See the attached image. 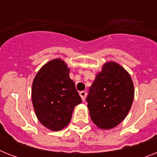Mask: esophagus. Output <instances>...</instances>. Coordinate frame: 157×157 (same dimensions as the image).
<instances>
[{
    "instance_id": "obj_1",
    "label": "esophagus",
    "mask_w": 157,
    "mask_h": 157,
    "mask_svg": "<svg viewBox=\"0 0 157 157\" xmlns=\"http://www.w3.org/2000/svg\"><path fill=\"white\" fill-rule=\"evenodd\" d=\"M86 94H86V91H81V92H80V96H81V99L83 101H85V99H86Z\"/></svg>"
}]
</instances>
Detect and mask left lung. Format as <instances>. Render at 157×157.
I'll list each match as a JSON object with an SVG mask.
<instances>
[{"instance_id": "left-lung-1", "label": "left lung", "mask_w": 157, "mask_h": 157, "mask_svg": "<svg viewBox=\"0 0 157 157\" xmlns=\"http://www.w3.org/2000/svg\"><path fill=\"white\" fill-rule=\"evenodd\" d=\"M129 74L115 62H107L96 76L86 98L92 121L100 129H112L126 117L134 100Z\"/></svg>"}]
</instances>
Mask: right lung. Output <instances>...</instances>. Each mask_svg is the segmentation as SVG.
Wrapping results in <instances>:
<instances>
[{
	"instance_id": "add662e5",
	"label": "right lung",
	"mask_w": 157,
	"mask_h": 157,
	"mask_svg": "<svg viewBox=\"0 0 157 157\" xmlns=\"http://www.w3.org/2000/svg\"><path fill=\"white\" fill-rule=\"evenodd\" d=\"M69 71L65 62L55 59L45 64L33 80L32 100L36 117L54 131L69 124L74 107L82 102Z\"/></svg>"
}]
</instances>
